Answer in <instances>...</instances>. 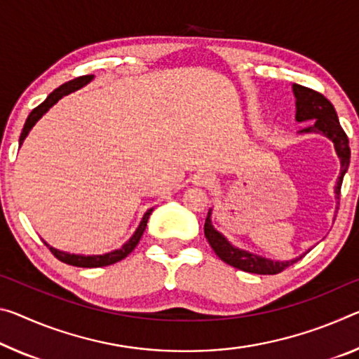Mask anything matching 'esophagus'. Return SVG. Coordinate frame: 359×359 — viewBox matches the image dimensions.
<instances>
[{
  "label": "esophagus",
  "instance_id": "obj_1",
  "mask_svg": "<svg viewBox=\"0 0 359 359\" xmlns=\"http://www.w3.org/2000/svg\"><path fill=\"white\" fill-rule=\"evenodd\" d=\"M214 182H215L214 175L209 172H203V170L201 172L195 174V177H193V184H195L196 187H210V185H214Z\"/></svg>",
  "mask_w": 359,
  "mask_h": 359
}]
</instances>
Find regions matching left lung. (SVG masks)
<instances>
[{
    "instance_id": "obj_1",
    "label": "left lung",
    "mask_w": 359,
    "mask_h": 359,
    "mask_svg": "<svg viewBox=\"0 0 359 359\" xmlns=\"http://www.w3.org/2000/svg\"><path fill=\"white\" fill-rule=\"evenodd\" d=\"M292 90L295 95V108H297V111H295V119H297L299 123H310L309 126L304 128L300 133L323 134L326 135L329 140L334 142L335 151H337V156L340 158V175L337 185H335V198L339 200L344 175L350 164L348 137H346L342 126H340L334 105L324 97L323 94L316 93V90H313L310 88L300 86V84H292ZM210 214H212V209H209L206 222H204V235H206V240L220 260H224L225 264L235 266L238 270L257 273V275H276V273H280L284 269H287V266L295 264V262H299L306 254L305 252L304 255H299L297 259L281 262L265 259L262 257V255L243 251V249L233 246L222 233L214 229L212 220H210Z\"/></svg>"
}]
</instances>
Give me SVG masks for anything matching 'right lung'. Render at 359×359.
I'll list each match as a JSON object with an SVG mask.
<instances>
[{
	"instance_id": "add662e5",
	"label": "right lung",
	"mask_w": 359,
	"mask_h": 359,
	"mask_svg": "<svg viewBox=\"0 0 359 359\" xmlns=\"http://www.w3.org/2000/svg\"><path fill=\"white\" fill-rule=\"evenodd\" d=\"M90 79H93V75H86V76H79V78H75L72 79V81H68L65 84H62V86H59L57 89H54L53 93H50L48 95V99L43 102V104H39L36 108H33L30 115H28L27 121L24 124V129H22V134H20V139H19V145L24 144L25 137L28 135V133H30V129L35 126V123L38 121L39 118H41L44 113H46L50 107H53L57 100L64 97V95L73 93V90H76L79 88H83L84 84H88ZM151 209H149L145 212L144 217H142V222L140 225L137 226V230H135V233L133 236H130V240L123 244L121 248L116 249V251H111L108 254H104V255H78V254H68V252H62V251H57V249L50 248L48 243H44L46 246L49 248V251L54 254V257L59 259L60 262H64V264H68V265H73V266H83V269H95V266H107V265H111V264H116V262L126 259L128 255L134 251L135 246H137L142 235H144V231L147 229V222H149V217L151 214Z\"/></svg>"
}]
</instances>
